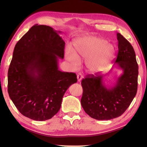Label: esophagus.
<instances>
[{
    "label": "esophagus",
    "mask_w": 147,
    "mask_h": 147,
    "mask_svg": "<svg viewBox=\"0 0 147 147\" xmlns=\"http://www.w3.org/2000/svg\"><path fill=\"white\" fill-rule=\"evenodd\" d=\"M83 78V76L81 73H78L77 74V79H78V82H80L81 80Z\"/></svg>",
    "instance_id": "34e87169"
}]
</instances>
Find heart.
Returning a JSON list of instances; mask_svg holds the SVG:
<instances>
[{
	"mask_svg": "<svg viewBox=\"0 0 147 147\" xmlns=\"http://www.w3.org/2000/svg\"><path fill=\"white\" fill-rule=\"evenodd\" d=\"M115 54L114 46L104 39L94 36H85L74 43V51L67 49L65 57L73 67L79 66L80 59H86L88 69L93 73L104 71Z\"/></svg>",
	"mask_w": 147,
	"mask_h": 147,
	"instance_id": "obj_1",
	"label": "heart"
}]
</instances>
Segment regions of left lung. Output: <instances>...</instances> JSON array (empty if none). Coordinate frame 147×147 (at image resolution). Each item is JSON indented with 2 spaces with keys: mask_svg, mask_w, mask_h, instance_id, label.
Wrapping results in <instances>:
<instances>
[{
  "mask_svg": "<svg viewBox=\"0 0 147 147\" xmlns=\"http://www.w3.org/2000/svg\"><path fill=\"white\" fill-rule=\"evenodd\" d=\"M118 53L115 64L123 71L114 86L107 88L99 73L82 81L81 104L86 113L97 120H109L123 114L135 97L138 88V65L131 43L117 33Z\"/></svg>",
  "mask_w": 147,
  "mask_h": 147,
  "instance_id": "1",
  "label": "left lung"
}]
</instances>
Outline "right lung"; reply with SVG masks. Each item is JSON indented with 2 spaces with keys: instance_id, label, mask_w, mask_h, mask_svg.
<instances>
[{
  "instance_id": "add662e5",
  "label": "right lung",
  "mask_w": 147,
  "mask_h": 147,
  "mask_svg": "<svg viewBox=\"0 0 147 147\" xmlns=\"http://www.w3.org/2000/svg\"><path fill=\"white\" fill-rule=\"evenodd\" d=\"M60 33V32H59ZM65 42L57 31L35 24L16 45L8 70V93L24 116L51 119L61 108L65 92L77 82L74 73L59 70Z\"/></svg>"
}]
</instances>
